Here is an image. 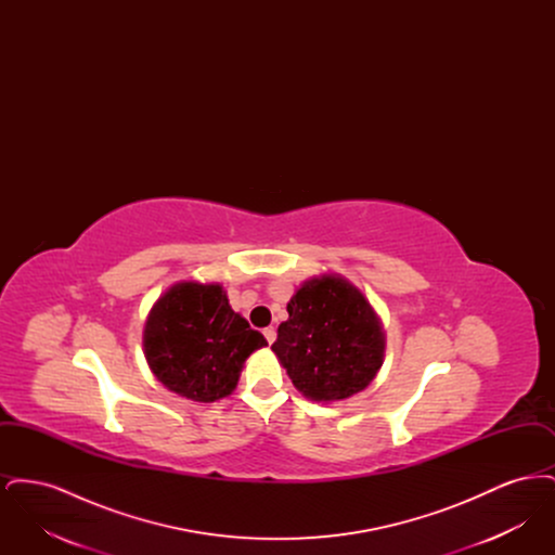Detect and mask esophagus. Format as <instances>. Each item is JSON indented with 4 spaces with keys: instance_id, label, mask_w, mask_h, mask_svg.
<instances>
[{
    "instance_id": "34e87169",
    "label": "esophagus",
    "mask_w": 555,
    "mask_h": 555,
    "mask_svg": "<svg viewBox=\"0 0 555 555\" xmlns=\"http://www.w3.org/2000/svg\"><path fill=\"white\" fill-rule=\"evenodd\" d=\"M262 333H264L266 341H268V344H274V339H276V331H274V326H266Z\"/></svg>"
}]
</instances>
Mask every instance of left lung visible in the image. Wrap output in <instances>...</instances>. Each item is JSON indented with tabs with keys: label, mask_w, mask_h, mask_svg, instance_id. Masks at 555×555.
Listing matches in <instances>:
<instances>
[{
	"label": "left lung",
	"mask_w": 555,
	"mask_h": 555,
	"mask_svg": "<svg viewBox=\"0 0 555 555\" xmlns=\"http://www.w3.org/2000/svg\"><path fill=\"white\" fill-rule=\"evenodd\" d=\"M287 312L272 351L304 396L333 401L369 387L385 339L360 291L339 276L312 279L291 297Z\"/></svg>",
	"instance_id": "8db88e82"
}]
</instances>
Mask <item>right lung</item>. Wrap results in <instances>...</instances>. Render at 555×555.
I'll return each instance as SVG.
<instances>
[{
    "mask_svg": "<svg viewBox=\"0 0 555 555\" xmlns=\"http://www.w3.org/2000/svg\"><path fill=\"white\" fill-rule=\"evenodd\" d=\"M262 333L229 306L220 285L181 283L152 308L143 347L159 383L179 396L210 403L231 396Z\"/></svg>",
    "mask_w": 555,
    "mask_h": 555,
    "instance_id": "1",
    "label": "right lung"
}]
</instances>
